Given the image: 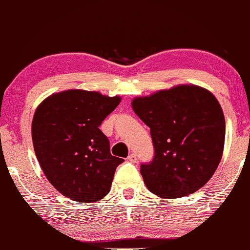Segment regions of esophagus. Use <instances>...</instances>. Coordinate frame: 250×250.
Listing matches in <instances>:
<instances>
[{"label":"esophagus","instance_id":"obj_1","mask_svg":"<svg viewBox=\"0 0 250 250\" xmlns=\"http://www.w3.org/2000/svg\"><path fill=\"white\" fill-rule=\"evenodd\" d=\"M127 160L130 162H133V163H135L138 161V158H137V155H135L134 153H132V154H130V155L127 156Z\"/></svg>","mask_w":250,"mask_h":250}]
</instances>
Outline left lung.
Returning a JSON list of instances; mask_svg holds the SVG:
<instances>
[{
	"label": "left lung",
	"instance_id": "8db88e82",
	"mask_svg": "<svg viewBox=\"0 0 250 250\" xmlns=\"http://www.w3.org/2000/svg\"><path fill=\"white\" fill-rule=\"evenodd\" d=\"M132 109L153 139V161L140 169L147 189L171 199L204 187L225 145V117L214 95L199 85L178 84L133 98Z\"/></svg>",
	"mask_w": 250,
	"mask_h": 250
}]
</instances>
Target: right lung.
I'll use <instances>...</instances> for the list:
<instances>
[{
  "instance_id": "1",
  "label": "right lung",
  "mask_w": 250,
  "mask_h": 250,
  "mask_svg": "<svg viewBox=\"0 0 250 250\" xmlns=\"http://www.w3.org/2000/svg\"><path fill=\"white\" fill-rule=\"evenodd\" d=\"M119 96L69 89L45 98L32 119V143L40 167L61 195L94 203L110 192L116 168L124 160L112 156L100 130L118 106Z\"/></svg>"
}]
</instances>
